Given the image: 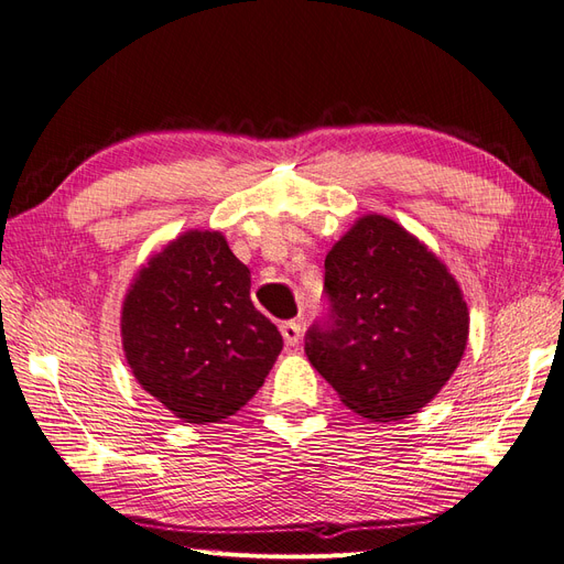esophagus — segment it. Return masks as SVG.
Returning a JSON list of instances; mask_svg holds the SVG:
<instances>
[{
	"label": "esophagus",
	"mask_w": 564,
	"mask_h": 564,
	"mask_svg": "<svg viewBox=\"0 0 564 564\" xmlns=\"http://www.w3.org/2000/svg\"><path fill=\"white\" fill-rule=\"evenodd\" d=\"M280 332H282V338H284L286 346H296L299 340H301V324L294 322V319L282 322L280 324Z\"/></svg>",
	"instance_id": "esophagus-1"
}]
</instances>
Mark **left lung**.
<instances>
[{
	"label": "left lung",
	"instance_id": "left-lung-1",
	"mask_svg": "<svg viewBox=\"0 0 564 564\" xmlns=\"http://www.w3.org/2000/svg\"><path fill=\"white\" fill-rule=\"evenodd\" d=\"M327 315L305 355L352 412L400 421L449 381L468 340L464 294L416 237L365 216L324 259Z\"/></svg>",
	"mask_w": 564,
	"mask_h": 564
}]
</instances>
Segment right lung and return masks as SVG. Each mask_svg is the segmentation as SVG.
<instances>
[{
  "label": "right lung",
  "instance_id": "1",
  "mask_svg": "<svg viewBox=\"0 0 564 564\" xmlns=\"http://www.w3.org/2000/svg\"><path fill=\"white\" fill-rule=\"evenodd\" d=\"M249 289V268L220 232L181 235L135 275L122 308L127 362L178 419L232 416L275 365L282 334Z\"/></svg>",
  "mask_w": 564,
  "mask_h": 564
}]
</instances>
